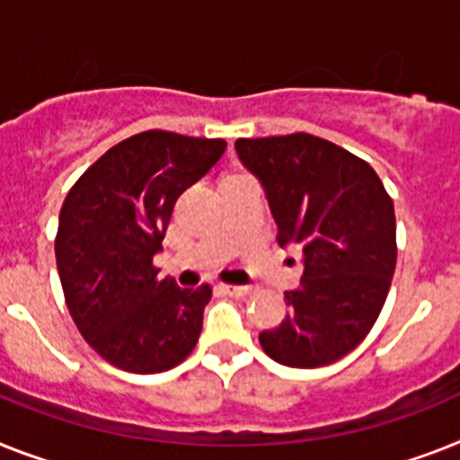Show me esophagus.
I'll return each instance as SVG.
<instances>
[{"label":"esophagus","mask_w":460,"mask_h":460,"mask_svg":"<svg viewBox=\"0 0 460 460\" xmlns=\"http://www.w3.org/2000/svg\"><path fill=\"white\" fill-rule=\"evenodd\" d=\"M223 289L230 296H237V298H244V296L253 294L252 284H223Z\"/></svg>","instance_id":"34e87169"}]
</instances>
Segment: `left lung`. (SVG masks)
I'll return each mask as SVG.
<instances>
[{
	"label": "left lung",
	"mask_w": 460,
	"mask_h": 460,
	"mask_svg": "<svg viewBox=\"0 0 460 460\" xmlns=\"http://www.w3.org/2000/svg\"><path fill=\"white\" fill-rule=\"evenodd\" d=\"M239 159L263 183L279 246H303L289 313L258 336L275 362L314 369L355 350L388 298L397 263L394 207L364 159L313 134L239 138Z\"/></svg>",
	"instance_id": "left-lung-1"
}]
</instances>
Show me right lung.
<instances>
[{
  "label": "right lung",
  "mask_w": 460,
  "mask_h": 460,
  "mask_svg": "<svg viewBox=\"0 0 460 460\" xmlns=\"http://www.w3.org/2000/svg\"><path fill=\"white\" fill-rule=\"evenodd\" d=\"M226 153L223 138L143 131L96 159L67 192L56 265L86 343L119 369L159 374L195 350L211 287L159 279L173 204Z\"/></svg>",
  "instance_id": "right-lung-1"
}]
</instances>
